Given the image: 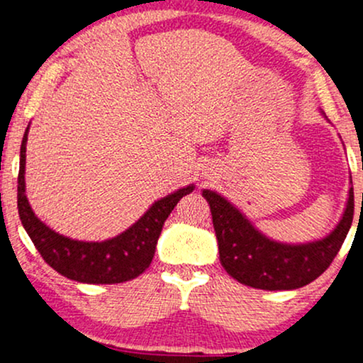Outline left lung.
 <instances>
[{
    "instance_id": "1",
    "label": "left lung",
    "mask_w": 363,
    "mask_h": 363,
    "mask_svg": "<svg viewBox=\"0 0 363 363\" xmlns=\"http://www.w3.org/2000/svg\"><path fill=\"white\" fill-rule=\"evenodd\" d=\"M203 196L210 205L225 272L242 285L261 290H295L320 277L347 239L355 211L350 187L345 213L331 234L314 242L281 244L262 235L215 191L205 189Z\"/></svg>"
}]
</instances>
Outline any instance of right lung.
Masks as SVG:
<instances>
[{
	"instance_id": "1",
	"label": "right lung",
	"mask_w": 363,
	"mask_h": 363,
	"mask_svg": "<svg viewBox=\"0 0 363 363\" xmlns=\"http://www.w3.org/2000/svg\"><path fill=\"white\" fill-rule=\"evenodd\" d=\"M27 131L20 147L18 170V215L23 228L44 261L62 277L91 285H112L140 277L148 268L155 254L157 240L170 211L182 196L193 193L194 186L182 187L176 193L158 199L135 225L123 234L104 242H83L60 235L37 218L25 196V152Z\"/></svg>"
}]
</instances>
